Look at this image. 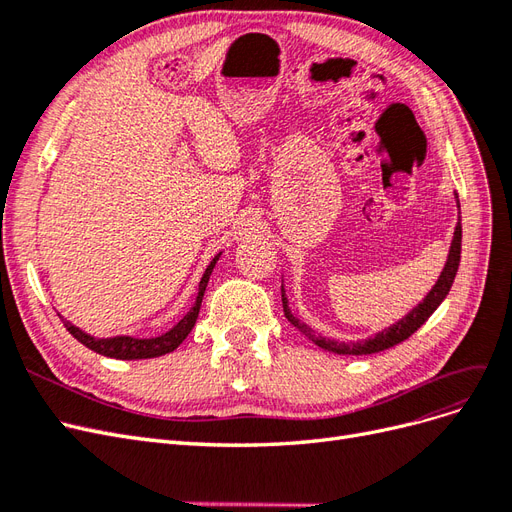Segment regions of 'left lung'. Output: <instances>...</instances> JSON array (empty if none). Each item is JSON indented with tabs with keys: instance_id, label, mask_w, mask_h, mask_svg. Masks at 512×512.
Returning a JSON list of instances; mask_svg holds the SVG:
<instances>
[{
	"instance_id": "8db88e82",
	"label": "left lung",
	"mask_w": 512,
	"mask_h": 512,
	"mask_svg": "<svg viewBox=\"0 0 512 512\" xmlns=\"http://www.w3.org/2000/svg\"><path fill=\"white\" fill-rule=\"evenodd\" d=\"M457 198V194H455ZM457 207H459V200H457ZM459 260H461V222H457L455 226V235H453V243H451V250H448V258H446V265L438 277V282L433 284V288L427 292V297L418 303L410 314H406L401 320H397L395 324H391L389 329H384L380 333H376L374 337H367V339H359V342H337V339L331 337H322L318 335L309 324H305L303 320H299L290 312L288 307V297H286V290L282 284V305H284V314L288 318L290 324H294L307 339H312L316 346H320L322 350H329L335 354H374V352H382L386 348H393L397 344L404 342L408 339L414 331L421 329V324L427 322V318L436 312L438 305L446 299L448 290H451L453 282H455V275L459 269Z\"/></svg>"
}]
</instances>
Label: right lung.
Segmentation results:
<instances>
[{"mask_svg": "<svg viewBox=\"0 0 512 512\" xmlns=\"http://www.w3.org/2000/svg\"><path fill=\"white\" fill-rule=\"evenodd\" d=\"M222 254L215 256L209 267L203 273V280L198 284V294H196V301L190 307V312L185 314L173 329H168L166 333L158 335V337H132V335H115V337H94L85 331H81L79 327H74L70 320H66L64 316H59L61 322H64V327L70 331V335L74 339H79L83 346H87L89 350H94L102 356H111V359H121V361H132V359H153V356H162L173 352L175 348H179V344L183 342L185 337L190 335V331L194 329L198 312H200V303H203L205 297V290L209 284V277L211 271L215 267V262L220 260Z\"/></svg>", "mask_w": 512, "mask_h": 512, "instance_id": "add662e5", "label": "right lung"}]
</instances>
